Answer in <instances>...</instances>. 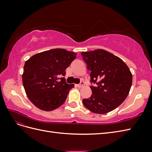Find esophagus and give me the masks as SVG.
Wrapping results in <instances>:
<instances>
[{"label": "esophagus", "mask_w": 152, "mask_h": 152, "mask_svg": "<svg viewBox=\"0 0 152 152\" xmlns=\"http://www.w3.org/2000/svg\"><path fill=\"white\" fill-rule=\"evenodd\" d=\"M84 86V81H81L80 83L79 84H77V86L78 87H79V88H80V87H83Z\"/></svg>", "instance_id": "esophagus-1"}]
</instances>
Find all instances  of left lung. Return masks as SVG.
Instances as JSON below:
<instances>
[{
	"mask_svg": "<svg viewBox=\"0 0 152 152\" xmlns=\"http://www.w3.org/2000/svg\"><path fill=\"white\" fill-rule=\"evenodd\" d=\"M81 54L91 71L92 90L91 97L84 99L82 103L94 113L112 111L124 102L129 93L132 80L129 68L121 58L103 49L82 52Z\"/></svg>",
	"mask_w": 152,
	"mask_h": 152,
	"instance_id": "left-lung-1",
	"label": "left lung"
}]
</instances>
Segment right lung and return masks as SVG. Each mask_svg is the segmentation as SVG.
I'll return each instance as SVG.
<instances>
[{
    "mask_svg": "<svg viewBox=\"0 0 152 152\" xmlns=\"http://www.w3.org/2000/svg\"><path fill=\"white\" fill-rule=\"evenodd\" d=\"M76 54L64 49H54L37 54L27 60L22 76L26 94L35 107L52 111L66 101L73 84L63 77Z\"/></svg>",
    "mask_w": 152,
    "mask_h": 152,
    "instance_id": "1",
    "label": "right lung"
}]
</instances>
